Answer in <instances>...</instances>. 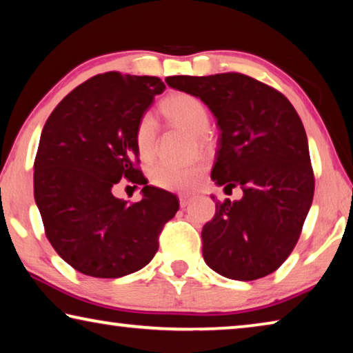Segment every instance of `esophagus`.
I'll return each instance as SVG.
<instances>
[{
  "instance_id": "esophagus-1",
  "label": "esophagus",
  "mask_w": 353,
  "mask_h": 353,
  "mask_svg": "<svg viewBox=\"0 0 353 353\" xmlns=\"http://www.w3.org/2000/svg\"><path fill=\"white\" fill-rule=\"evenodd\" d=\"M190 201H191V196L190 194H181V196H179V202H181V207L182 208L187 207L190 204Z\"/></svg>"
}]
</instances>
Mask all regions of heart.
Masks as SVG:
<instances>
[{
  "label": "heart",
  "instance_id": "b5f03b06",
  "mask_svg": "<svg viewBox=\"0 0 353 353\" xmlns=\"http://www.w3.org/2000/svg\"><path fill=\"white\" fill-rule=\"evenodd\" d=\"M162 112L176 126L196 135L198 141L204 143L205 132L210 126V115L205 104L199 98L190 93H176L165 99ZM155 139H157V124L151 113H145L137 123L135 146L141 159H151L155 152ZM205 172L204 162L190 165L157 163L151 168L149 177L155 187L172 191H190L201 182Z\"/></svg>",
  "mask_w": 353,
  "mask_h": 353
}]
</instances>
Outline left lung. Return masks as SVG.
I'll return each instance as SVG.
<instances>
[{"label":"left lung","mask_w":353,"mask_h":353,"mask_svg":"<svg viewBox=\"0 0 353 353\" xmlns=\"http://www.w3.org/2000/svg\"><path fill=\"white\" fill-rule=\"evenodd\" d=\"M171 88L199 98L221 130L212 179L241 187L240 201H214L202 255L214 272L256 280L277 270L301 236L314 194L308 140L292 104L241 73L170 76Z\"/></svg>","instance_id":"obj_1"}]
</instances>
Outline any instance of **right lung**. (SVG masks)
<instances>
[{"label": "right lung", "instance_id": "add662e5", "mask_svg": "<svg viewBox=\"0 0 353 353\" xmlns=\"http://www.w3.org/2000/svg\"><path fill=\"white\" fill-rule=\"evenodd\" d=\"M163 90L154 76H93L57 104L41 130L35 204L51 246L85 276L117 279L145 268L179 210L176 196L146 185L137 168V123ZM123 176L143 185L141 201L112 196Z\"/></svg>", "mask_w": 353, "mask_h": 353}]
</instances>
